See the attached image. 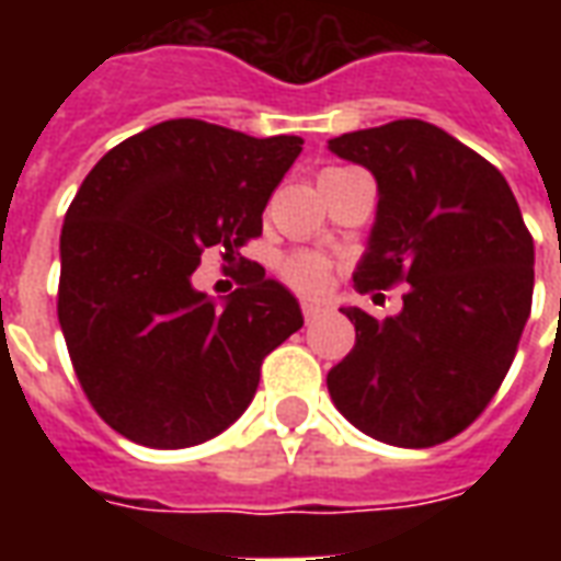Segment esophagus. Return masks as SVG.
<instances>
[{"instance_id": "34e87169", "label": "esophagus", "mask_w": 561, "mask_h": 561, "mask_svg": "<svg viewBox=\"0 0 561 561\" xmlns=\"http://www.w3.org/2000/svg\"><path fill=\"white\" fill-rule=\"evenodd\" d=\"M300 309H304V318H306V321H316V318L321 316V312H324V306L316 304V300H306V304L300 306Z\"/></svg>"}]
</instances>
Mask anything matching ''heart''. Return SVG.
<instances>
[{
  "mask_svg": "<svg viewBox=\"0 0 561 561\" xmlns=\"http://www.w3.org/2000/svg\"><path fill=\"white\" fill-rule=\"evenodd\" d=\"M279 273L294 291L316 294L328 285L330 261L318 252H291V255L282 257Z\"/></svg>",
  "mask_w": 561,
  "mask_h": 561,
  "instance_id": "obj_1",
  "label": "heart"
}]
</instances>
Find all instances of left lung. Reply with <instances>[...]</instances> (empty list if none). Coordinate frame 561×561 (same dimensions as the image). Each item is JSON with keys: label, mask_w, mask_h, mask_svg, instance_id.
I'll return each instance as SVG.
<instances>
[{"label": "left lung", "mask_w": 561, "mask_h": 561, "mask_svg": "<svg viewBox=\"0 0 561 561\" xmlns=\"http://www.w3.org/2000/svg\"><path fill=\"white\" fill-rule=\"evenodd\" d=\"M328 147L378 183L354 288L409 285L400 316L342 309L357 342L328 373L330 400L378 442L442 445L490 405L517 354L535 288L531 233L505 176L423 119L348 131Z\"/></svg>", "instance_id": "8db88e82"}]
</instances>
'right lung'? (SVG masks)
<instances>
[{
  "label": "right lung",
  "mask_w": 561,
  "mask_h": 561,
  "mask_svg": "<svg viewBox=\"0 0 561 561\" xmlns=\"http://www.w3.org/2000/svg\"><path fill=\"white\" fill-rule=\"evenodd\" d=\"M304 138H249L168 119L104 156L59 237V328L92 409L131 442L192 447L255 397L261 364L304 328L300 304L261 264L221 304L192 285L207 249L225 261L261 237V213Z\"/></svg>",
  "instance_id": "obj_1"
}]
</instances>
